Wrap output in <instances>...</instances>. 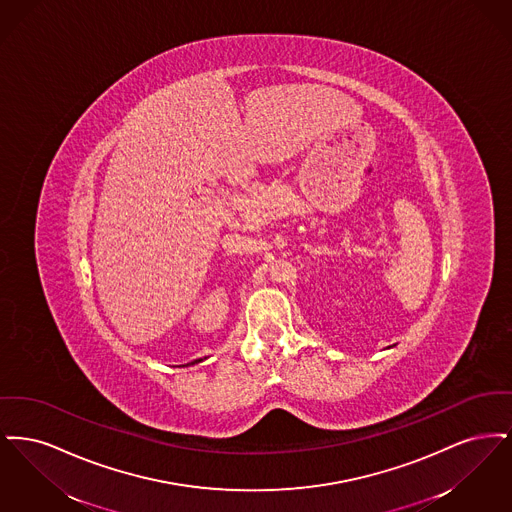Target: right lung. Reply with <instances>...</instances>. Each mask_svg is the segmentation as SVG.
Listing matches in <instances>:
<instances>
[{
	"instance_id": "right-lung-1",
	"label": "right lung",
	"mask_w": 512,
	"mask_h": 512,
	"mask_svg": "<svg viewBox=\"0 0 512 512\" xmlns=\"http://www.w3.org/2000/svg\"><path fill=\"white\" fill-rule=\"evenodd\" d=\"M199 361H201V359H197V361H194V363H190V365H195V363H199Z\"/></svg>"
}]
</instances>
